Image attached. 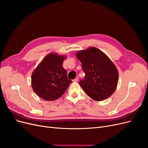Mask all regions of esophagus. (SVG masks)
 I'll return each mask as SVG.
<instances>
[{"label": "esophagus", "mask_w": 148, "mask_h": 148, "mask_svg": "<svg viewBox=\"0 0 148 148\" xmlns=\"http://www.w3.org/2000/svg\"><path fill=\"white\" fill-rule=\"evenodd\" d=\"M78 79H79V78H78V77H76L74 79H73V82H77L78 81Z\"/></svg>", "instance_id": "esophagus-1"}]
</instances>
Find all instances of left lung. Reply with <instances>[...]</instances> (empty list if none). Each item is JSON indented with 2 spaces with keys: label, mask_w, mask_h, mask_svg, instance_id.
<instances>
[{
  "label": "left lung",
  "mask_w": 148,
  "mask_h": 148,
  "mask_svg": "<svg viewBox=\"0 0 148 148\" xmlns=\"http://www.w3.org/2000/svg\"><path fill=\"white\" fill-rule=\"evenodd\" d=\"M76 56L85 73L84 79L79 82L85 93L98 101L110 97L117 88L119 80L118 70L113 62L95 47L79 51Z\"/></svg>",
  "instance_id": "left-lung-1"
}]
</instances>
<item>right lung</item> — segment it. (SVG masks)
I'll list each match as a JSON object with an SVG mask.
<instances>
[{"mask_svg":"<svg viewBox=\"0 0 148 148\" xmlns=\"http://www.w3.org/2000/svg\"><path fill=\"white\" fill-rule=\"evenodd\" d=\"M65 59V56L49 53L33 72L31 86L42 99L46 101L59 99L72 83L67 77L66 71L63 67Z\"/></svg>","mask_w":148,"mask_h":148,"instance_id":"right-lung-1","label":"right lung"}]
</instances>
